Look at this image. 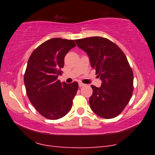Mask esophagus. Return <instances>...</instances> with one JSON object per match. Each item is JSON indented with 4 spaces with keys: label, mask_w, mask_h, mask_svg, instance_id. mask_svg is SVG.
<instances>
[{
    "label": "esophagus",
    "mask_w": 155,
    "mask_h": 155,
    "mask_svg": "<svg viewBox=\"0 0 155 155\" xmlns=\"http://www.w3.org/2000/svg\"><path fill=\"white\" fill-rule=\"evenodd\" d=\"M78 84H79V87H82V86L84 85V84L82 83V82H80L79 83H78Z\"/></svg>",
    "instance_id": "obj_1"
}]
</instances>
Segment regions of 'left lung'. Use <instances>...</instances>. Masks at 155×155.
<instances>
[{"label":"left lung","mask_w":155,"mask_h":155,"mask_svg":"<svg viewBox=\"0 0 155 155\" xmlns=\"http://www.w3.org/2000/svg\"><path fill=\"white\" fill-rule=\"evenodd\" d=\"M75 41L88 55L91 66L102 81L100 87L91 85L90 108L101 118L116 117L128 104L133 91V73L126 55L116 44L104 37Z\"/></svg>","instance_id":"1"}]
</instances>
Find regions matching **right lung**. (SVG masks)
Instances as JSON below:
<instances>
[{
    "label": "right lung",
    "mask_w": 155,
    "mask_h": 155,
    "mask_svg": "<svg viewBox=\"0 0 155 155\" xmlns=\"http://www.w3.org/2000/svg\"><path fill=\"white\" fill-rule=\"evenodd\" d=\"M76 44L73 40L48 39L34 50L24 75L28 98L36 110L48 119L61 118L70 111L78 83L58 80L67 53Z\"/></svg>",
    "instance_id": "obj_1"
}]
</instances>
